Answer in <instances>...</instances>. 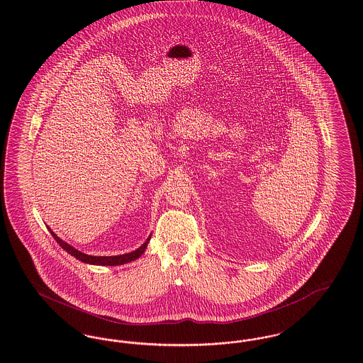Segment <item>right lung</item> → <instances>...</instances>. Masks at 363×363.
Wrapping results in <instances>:
<instances>
[{
    "instance_id": "add662e5",
    "label": "right lung",
    "mask_w": 363,
    "mask_h": 363,
    "mask_svg": "<svg viewBox=\"0 0 363 363\" xmlns=\"http://www.w3.org/2000/svg\"><path fill=\"white\" fill-rule=\"evenodd\" d=\"M50 233H52V238L57 241V243H60V246L64 250H67L73 257H76V259H80L83 262H86V264H94V265H121V264H125V262H130L133 259H138L144 253V250H145V247H147V245L150 242V238H151L150 237L135 252H130V253H126V255H120V256H110V257L108 256H104V257L99 256V257H95V256H88V255H84V253L76 250L74 247H72L67 242L60 240L52 231H50Z\"/></svg>"
}]
</instances>
